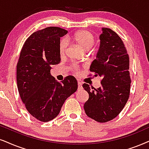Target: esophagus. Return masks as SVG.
<instances>
[{"mask_svg": "<svg viewBox=\"0 0 149 149\" xmlns=\"http://www.w3.org/2000/svg\"><path fill=\"white\" fill-rule=\"evenodd\" d=\"M78 90L80 91V90L82 89V83L80 82V81H78Z\"/></svg>", "mask_w": 149, "mask_h": 149, "instance_id": "1", "label": "esophagus"}]
</instances>
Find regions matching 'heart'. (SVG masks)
<instances>
[{
	"label": "heart",
	"instance_id": "heart-1",
	"mask_svg": "<svg viewBox=\"0 0 149 149\" xmlns=\"http://www.w3.org/2000/svg\"><path fill=\"white\" fill-rule=\"evenodd\" d=\"M73 42L78 44L80 46L87 50L93 46L95 42V37L93 33L87 30H80L77 31L70 38ZM67 44L65 40H61L59 44V53L61 56H64L67 52ZM72 71L75 73H79V68L76 65L72 66Z\"/></svg>",
	"mask_w": 149,
	"mask_h": 149
}]
</instances>
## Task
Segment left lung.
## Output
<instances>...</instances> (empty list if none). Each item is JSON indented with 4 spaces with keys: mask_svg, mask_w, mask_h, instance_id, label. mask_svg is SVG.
Returning <instances> with one entry per match:
<instances>
[{
    "mask_svg": "<svg viewBox=\"0 0 149 149\" xmlns=\"http://www.w3.org/2000/svg\"><path fill=\"white\" fill-rule=\"evenodd\" d=\"M100 45L90 71L101 77L100 87L82 86L88 99L84 109L88 117L98 122L110 121L119 115L130 95L129 56L121 38L109 28H102ZM90 76V75H89Z\"/></svg>",
    "mask_w": 149,
    "mask_h": 149,
    "instance_id": "8db88e82",
    "label": "left lung"
}]
</instances>
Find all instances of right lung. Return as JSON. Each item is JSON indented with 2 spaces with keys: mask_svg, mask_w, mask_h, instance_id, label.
Masks as SVG:
<instances>
[{
  "mask_svg": "<svg viewBox=\"0 0 149 149\" xmlns=\"http://www.w3.org/2000/svg\"><path fill=\"white\" fill-rule=\"evenodd\" d=\"M67 33L58 27L35 31L24 42L16 66L20 98L28 112L41 122L59 114L66 100L75 93L78 82L68 76L58 82L51 76V66L61 62L60 38Z\"/></svg>",
  "mask_w": 149,
  "mask_h": 149,
  "instance_id": "1",
  "label": "right lung"
}]
</instances>
